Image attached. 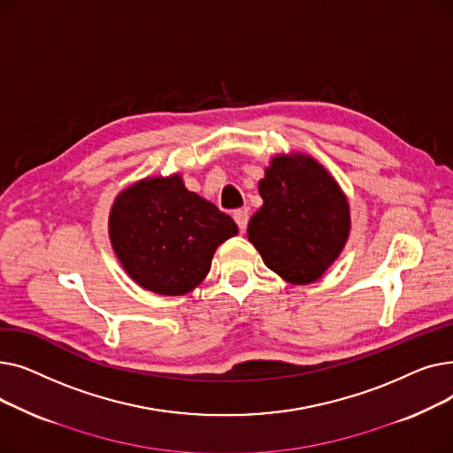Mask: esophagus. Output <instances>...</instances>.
Listing matches in <instances>:
<instances>
[{
	"label": "esophagus",
	"instance_id": "34e87169",
	"mask_svg": "<svg viewBox=\"0 0 453 453\" xmlns=\"http://www.w3.org/2000/svg\"><path fill=\"white\" fill-rule=\"evenodd\" d=\"M233 219H234V222H236V226H239V229H241V231H246L248 222H250V214H248V211H244V209L234 211V212H233Z\"/></svg>",
	"mask_w": 453,
	"mask_h": 453
}]
</instances>
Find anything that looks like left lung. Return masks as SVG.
Segmentation results:
<instances>
[{
    "instance_id": "left-lung-1",
    "label": "left lung",
    "mask_w": 453,
    "mask_h": 453,
    "mask_svg": "<svg viewBox=\"0 0 453 453\" xmlns=\"http://www.w3.org/2000/svg\"><path fill=\"white\" fill-rule=\"evenodd\" d=\"M258 193L265 203L250 220V242L288 282L318 280L342 253L350 229L349 203L334 178L308 156H277Z\"/></svg>"
}]
</instances>
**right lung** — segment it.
<instances>
[{"label": "right lung", "instance_id": "1", "mask_svg": "<svg viewBox=\"0 0 453 453\" xmlns=\"http://www.w3.org/2000/svg\"><path fill=\"white\" fill-rule=\"evenodd\" d=\"M236 233L229 214L187 190L178 174L128 187L110 212V241L123 268L161 296L198 287L212 253Z\"/></svg>", "mask_w": 453, "mask_h": 453}]
</instances>
